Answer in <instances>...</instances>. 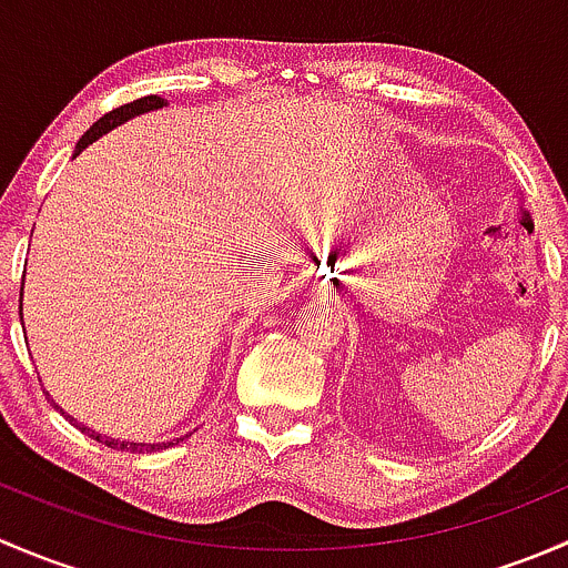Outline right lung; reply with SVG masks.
I'll list each match as a JSON object with an SVG mask.
<instances>
[{
	"mask_svg": "<svg viewBox=\"0 0 568 568\" xmlns=\"http://www.w3.org/2000/svg\"><path fill=\"white\" fill-rule=\"evenodd\" d=\"M168 104V101L164 99H159V95H145V99H136V101H131V104H123V106H118V109H112V112H106L104 118H99L95 120L93 125H90L88 131H84L82 134V140H79V145H77V151H82V148H88L90 142H95L99 140L101 134H106V131H112L114 125H120V123H125V120H131L134 118V114H142V112H151V109H159V106H164ZM21 288H24V285H21ZM57 406V404H54ZM57 409H60V406H57ZM62 412V409H60ZM62 415H65V412H62ZM68 417V415H65ZM68 420H71V417H68ZM73 423V420H71ZM77 428H82L84 434H88V437H93L95 443H101V445H106V448H112V450H125V454H142V450H156V448H168V445H175L178 439H173V443H162V445H145V443H120V439H109V437H101V434H95L93 428H88V426H79L77 423Z\"/></svg>",
	"mask_w": 568,
	"mask_h": 568,
	"instance_id": "obj_1",
	"label": "right lung"
}]
</instances>
